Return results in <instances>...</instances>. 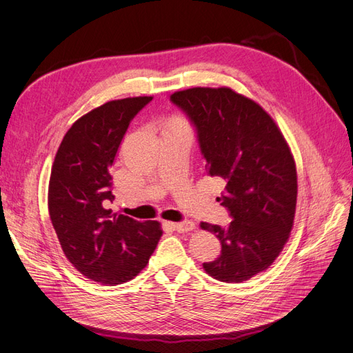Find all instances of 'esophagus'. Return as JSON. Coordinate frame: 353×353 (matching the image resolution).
<instances>
[{
	"label": "esophagus",
	"mask_w": 353,
	"mask_h": 353,
	"mask_svg": "<svg viewBox=\"0 0 353 353\" xmlns=\"http://www.w3.org/2000/svg\"><path fill=\"white\" fill-rule=\"evenodd\" d=\"M174 228H175V231H178V232L193 231V230H194V222H191V221L178 222V223H174Z\"/></svg>",
	"instance_id": "34e87169"
}]
</instances>
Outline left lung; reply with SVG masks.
Masks as SVG:
<instances>
[{
	"label": "left lung",
	"mask_w": 353,
	"mask_h": 353,
	"mask_svg": "<svg viewBox=\"0 0 353 353\" xmlns=\"http://www.w3.org/2000/svg\"><path fill=\"white\" fill-rule=\"evenodd\" d=\"M170 100L194 123L208 174L227 183L219 200L232 221L225 228L200 223L222 245L203 268L223 283L248 281L270 268L290 237L297 201L290 147L258 103L228 87L188 88Z\"/></svg>",
	"instance_id": "1"
}]
</instances>
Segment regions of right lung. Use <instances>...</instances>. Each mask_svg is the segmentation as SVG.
<instances>
[{
  "mask_svg": "<svg viewBox=\"0 0 353 353\" xmlns=\"http://www.w3.org/2000/svg\"><path fill=\"white\" fill-rule=\"evenodd\" d=\"M153 97L112 100L81 116L63 137L48 184V212L69 262L105 285L140 274L162 237L157 221H135L105 208L110 170L134 116Z\"/></svg>",
  "mask_w": 353,
  "mask_h": 353,
  "instance_id": "obj_1",
  "label": "right lung"
}]
</instances>
